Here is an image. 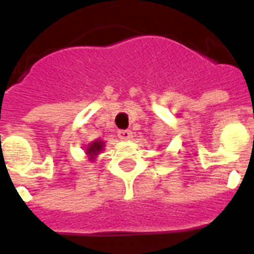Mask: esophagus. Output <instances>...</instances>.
<instances>
[{
    "instance_id": "1",
    "label": "esophagus",
    "mask_w": 254,
    "mask_h": 254,
    "mask_svg": "<svg viewBox=\"0 0 254 254\" xmlns=\"http://www.w3.org/2000/svg\"><path fill=\"white\" fill-rule=\"evenodd\" d=\"M118 137L127 141V140H130L133 137V133L130 130H120L118 132Z\"/></svg>"
}]
</instances>
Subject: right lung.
<instances>
[{"label": "right lung", "mask_w": 254, "mask_h": 254, "mask_svg": "<svg viewBox=\"0 0 254 254\" xmlns=\"http://www.w3.org/2000/svg\"><path fill=\"white\" fill-rule=\"evenodd\" d=\"M103 149H105V141L98 138V140L91 141V143L85 147V155L88 156V160L95 162L96 158H98V155H99Z\"/></svg>", "instance_id": "add662e5"}]
</instances>
